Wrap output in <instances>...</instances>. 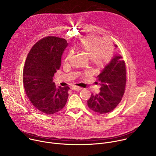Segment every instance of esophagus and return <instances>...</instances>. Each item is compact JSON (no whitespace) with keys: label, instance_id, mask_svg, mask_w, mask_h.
Returning <instances> with one entry per match:
<instances>
[{"label":"esophagus","instance_id":"1","mask_svg":"<svg viewBox=\"0 0 156 156\" xmlns=\"http://www.w3.org/2000/svg\"><path fill=\"white\" fill-rule=\"evenodd\" d=\"M72 90H75V91H80L81 90V87H80L79 86H73V87H72Z\"/></svg>","mask_w":156,"mask_h":156}]
</instances>
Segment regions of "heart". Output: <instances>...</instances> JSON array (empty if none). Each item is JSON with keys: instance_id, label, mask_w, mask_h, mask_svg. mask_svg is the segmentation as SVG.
Wrapping results in <instances>:
<instances>
[{"instance_id": "b5f03b06", "label": "heart", "mask_w": 156, "mask_h": 156, "mask_svg": "<svg viewBox=\"0 0 156 156\" xmlns=\"http://www.w3.org/2000/svg\"><path fill=\"white\" fill-rule=\"evenodd\" d=\"M94 36L88 35L83 38L78 44V48L88 54L90 63L98 69H101L110 62L113 54V48L110 42L107 40ZM72 55L70 52L65 58L68 62Z\"/></svg>"}]
</instances>
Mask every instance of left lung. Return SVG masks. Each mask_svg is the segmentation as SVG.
Instances as JSON below:
<instances>
[{
	"label": "left lung",
	"mask_w": 156,
	"mask_h": 156,
	"mask_svg": "<svg viewBox=\"0 0 156 156\" xmlns=\"http://www.w3.org/2000/svg\"><path fill=\"white\" fill-rule=\"evenodd\" d=\"M97 78L101 91L98 94H91L87 106L95 112L106 114L116 108L125 91L126 70L122 57L115 55Z\"/></svg>",
	"instance_id": "8db88e82"
}]
</instances>
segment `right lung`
<instances>
[{"instance_id": "add662e5", "label": "right lung", "mask_w": 156, "mask_h": 156, "mask_svg": "<svg viewBox=\"0 0 156 156\" xmlns=\"http://www.w3.org/2000/svg\"><path fill=\"white\" fill-rule=\"evenodd\" d=\"M67 46L63 38L46 36L34 44L27 57L23 71L25 90L33 106L44 114L58 112L67 101L70 87H57L52 78Z\"/></svg>"}]
</instances>
